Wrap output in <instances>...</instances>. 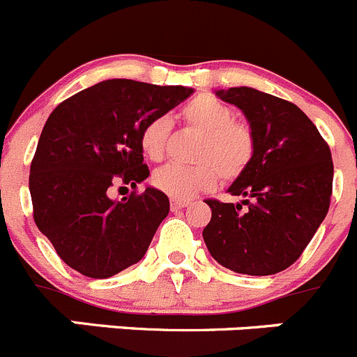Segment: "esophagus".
<instances>
[{
	"mask_svg": "<svg viewBox=\"0 0 357 357\" xmlns=\"http://www.w3.org/2000/svg\"><path fill=\"white\" fill-rule=\"evenodd\" d=\"M188 204H190L188 201H178V199H172V201H171V209H172V211H176V209L186 208V206H188Z\"/></svg>",
	"mask_w": 357,
	"mask_h": 357,
	"instance_id": "1",
	"label": "esophagus"
}]
</instances>
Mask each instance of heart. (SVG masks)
Instances as JSON below:
<instances>
[{"label": "heart", "instance_id": "heart-1", "mask_svg": "<svg viewBox=\"0 0 357 357\" xmlns=\"http://www.w3.org/2000/svg\"><path fill=\"white\" fill-rule=\"evenodd\" d=\"M181 116L199 130L202 139L195 149V165L167 163L156 169L153 185L169 197L186 201L213 188L222 178L234 181L254 158L255 137L250 126L236 121L234 111L213 95H199L185 103ZM172 123L167 116L149 119L141 132V148L149 160H162Z\"/></svg>", "mask_w": 357, "mask_h": 357}]
</instances>
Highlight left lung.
Listing matches in <instances>:
<instances>
[{
  "mask_svg": "<svg viewBox=\"0 0 357 357\" xmlns=\"http://www.w3.org/2000/svg\"><path fill=\"white\" fill-rule=\"evenodd\" d=\"M215 93L245 114L255 151L248 169L227 190L243 201H206L211 220L202 238L224 268L241 275H275L298 261L328 215L331 151L294 103L248 86Z\"/></svg>",
  "mask_w": 357,
  "mask_h": 357,
  "instance_id": "obj_1",
  "label": "left lung"
}]
</instances>
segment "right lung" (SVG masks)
<instances>
[{
    "label": "right lung",
    "mask_w": 357,
    "mask_h": 357,
    "mask_svg": "<svg viewBox=\"0 0 357 357\" xmlns=\"http://www.w3.org/2000/svg\"><path fill=\"white\" fill-rule=\"evenodd\" d=\"M194 93L109 79L61 102L40 135L29 171L35 224L65 264L89 278H109L137 264L163 218L169 197L153 186L121 201L109 197L125 183L149 176L141 132Z\"/></svg>",
    "instance_id": "obj_1"
}]
</instances>
